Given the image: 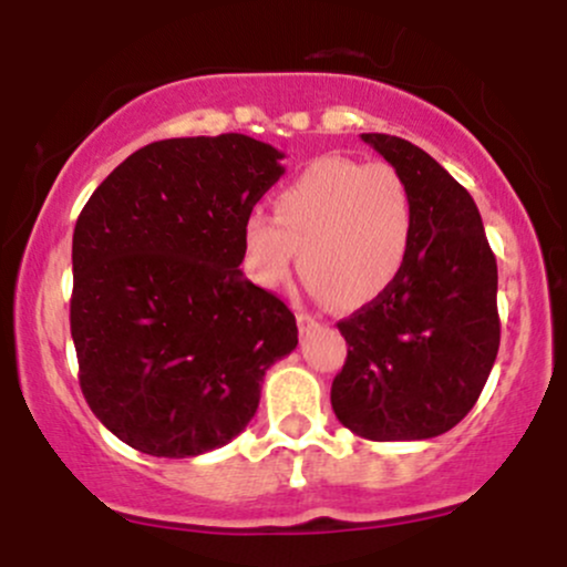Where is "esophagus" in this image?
<instances>
[{"label":"esophagus","mask_w":567,"mask_h":567,"mask_svg":"<svg viewBox=\"0 0 567 567\" xmlns=\"http://www.w3.org/2000/svg\"><path fill=\"white\" fill-rule=\"evenodd\" d=\"M296 320H298V330H301V336H309L311 330L320 328V322H317L315 317H311V315H303V311H301V315L296 317Z\"/></svg>","instance_id":"obj_1"}]
</instances>
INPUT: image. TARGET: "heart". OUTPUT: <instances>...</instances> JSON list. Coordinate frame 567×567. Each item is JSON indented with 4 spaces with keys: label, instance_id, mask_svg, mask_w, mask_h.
Instances as JSON below:
<instances>
[{
    "label": "heart",
    "instance_id": "heart-1",
    "mask_svg": "<svg viewBox=\"0 0 567 567\" xmlns=\"http://www.w3.org/2000/svg\"><path fill=\"white\" fill-rule=\"evenodd\" d=\"M413 197L383 162L324 157L275 197V220L250 213L243 250L252 279L279 288L298 264L317 298L360 309L400 277L413 243Z\"/></svg>",
    "mask_w": 567,
    "mask_h": 567
}]
</instances>
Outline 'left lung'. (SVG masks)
<instances>
[{
	"instance_id": "obj_1",
	"label": "left lung",
	"mask_w": 567,
	"mask_h": 567,
	"mask_svg": "<svg viewBox=\"0 0 567 567\" xmlns=\"http://www.w3.org/2000/svg\"><path fill=\"white\" fill-rule=\"evenodd\" d=\"M413 197L400 277L338 322L349 354L333 379L336 419L375 442L432 440L474 408L498 354V269L464 186L424 148L362 133Z\"/></svg>"
}]
</instances>
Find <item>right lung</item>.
<instances>
[{
  "instance_id": "1",
  "label": "right lung",
  "mask_w": 567,
  "mask_h": 567,
  "mask_svg": "<svg viewBox=\"0 0 567 567\" xmlns=\"http://www.w3.org/2000/svg\"><path fill=\"white\" fill-rule=\"evenodd\" d=\"M285 154L243 133L148 143L82 207L71 338L84 400L135 451L188 458L256 415L298 347L292 311L243 275V224Z\"/></svg>"
}]
</instances>
